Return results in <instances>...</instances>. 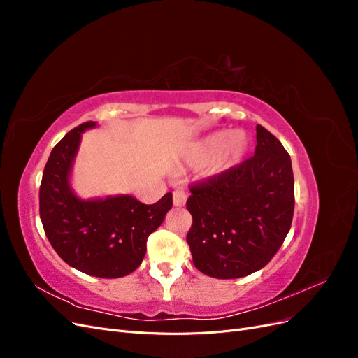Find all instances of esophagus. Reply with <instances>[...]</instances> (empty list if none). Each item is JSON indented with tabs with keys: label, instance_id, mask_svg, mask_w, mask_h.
I'll return each instance as SVG.
<instances>
[{
	"label": "esophagus",
	"instance_id": "obj_1",
	"mask_svg": "<svg viewBox=\"0 0 358 358\" xmlns=\"http://www.w3.org/2000/svg\"><path fill=\"white\" fill-rule=\"evenodd\" d=\"M187 199H188L187 191L176 189L175 192H173V204H175L176 208H182V206H185Z\"/></svg>",
	"mask_w": 358,
	"mask_h": 358
}]
</instances>
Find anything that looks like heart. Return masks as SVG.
I'll use <instances>...</instances> for the list:
<instances>
[{
	"instance_id": "heart-1",
	"label": "heart",
	"mask_w": 358,
	"mask_h": 358,
	"mask_svg": "<svg viewBox=\"0 0 358 358\" xmlns=\"http://www.w3.org/2000/svg\"><path fill=\"white\" fill-rule=\"evenodd\" d=\"M249 149V137L242 129H222L206 137L199 150L203 157H216L222 154V169L241 162Z\"/></svg>"
}]
</instances>
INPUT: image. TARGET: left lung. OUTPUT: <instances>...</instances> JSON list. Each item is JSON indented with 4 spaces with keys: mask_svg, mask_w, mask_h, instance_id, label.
Wrapping results in <instances>:
<instances>
[{
    "mask_svg": "<svg viewBox=\"0 0 358 358\" xmlns=\"http://www.w3.org/2000/svg\"><path fill=\"white\" fill-rule=\"evenodd\" d=\"M187 234L201 273L234 279L263 268L284 243L294 213V176L282 143L257 125L254 157L191 188Z\"/></svg>",
    "mask_w": 358,
    "mask_h": 358,
    "instance_id": "obj_1",
    "label": "left lung"
}]
</instances>
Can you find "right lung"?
I'll use <instances>...</instances> for the list:
<instances>
[{"label": "right lung", "instance_id": "add662e5", "mask_svg": "<svg viewBox=\"0 0 358 358\" xmlns=\"http://www.w3.org/2000/svg\"><path fill=\"white\" fill-rule=\"evenodd\" d=\"M85 122L52 149L40 187V218L57 254L73 268L96 278H122L142 264L146 241L171 209V192L155 204L129 194L82 199L71 187L73 162Z\"/></svg>", "mask_w": 358, "mask_h": 358}]
</instances>
